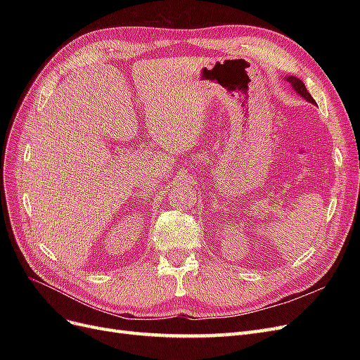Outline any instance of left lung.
<instances>
[{"mask_svg": "<svg viewBox=\"0 0 360 360\" xmlns=\"http://www.w3.org/2000/svg\"><path fill=\"white\" fill-rule=\"evenodd\" d=\"M285 81L292 86V90H294V91H296L299 96H302V97H303L304 101L315 105V101L312 99V96L308 93L307 86H304V84H303L299 78H296V76H285Z\"/></svg>", "mask_w": 360, "mask_h": 360, "instance_id": "8db88e82", "label": "left lung"}]
</instances>
